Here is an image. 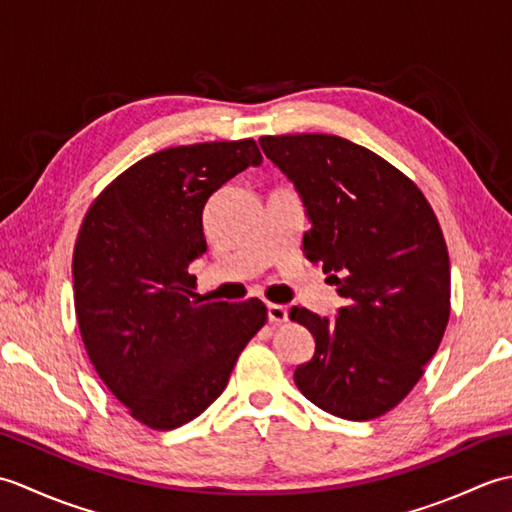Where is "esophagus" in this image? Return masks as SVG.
I'll use <instances>...</instances> for the list:
<instances>
[{
  "label": "esophagus",
  "instance_id": "1",
  "mask_svg": "<svg viewBox=\"0 0 512 512\" xmlns=\"http://www.w3.org/2000/svg\"><path fill=\"white\" fill-rule=\"evenodd\" d=\"M268 321L273 325H281L288 321V308L279 306V303H268Z\"/></svg>",
  "mask_w": 512,
  "mask_h": 512
}]
</instances>
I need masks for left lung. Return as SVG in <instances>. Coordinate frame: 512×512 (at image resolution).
Here are the masks:
<instances>
[{
    "label": "left lung",
    "mask_w": 512,
    "mask_h": 512,
    "mask_svg": "<svg viewBox=\"0 0 512 512\" xmlns=\"http://www.w3.org/2000/svg\"><path fill=\"white\" fill-rule=\"evenodd\" d=\"M259 145L310 215L303 253L343 297L334 321L290 310L314 336L295 383L323 411L374 420L416 387L447 330L451 266L438 217L416 182L352 140L286 134Z\"/></svg>",
    "instance_id": "8db88e82"
}]
</instances>
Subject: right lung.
<instances>
[{
    "label": "right lung",
    "instance_id": "1",
    "mask_svg": "<svg viewBox=\"0 0 512 512\" xmlns=\"http://www.w3.org/2000/svg\"><path fill=\"white\" fill-rule=\"evenodd\" d=\"M248 165H262L253 138L162 149L107 184L83 217L72 277L85 352L149 429L198 418L266 323L259 299H195L189 275L206 253V200Z\"/></svg>",
    "mask_w": 512,
    "mask_h": 512
}]
</instances>
